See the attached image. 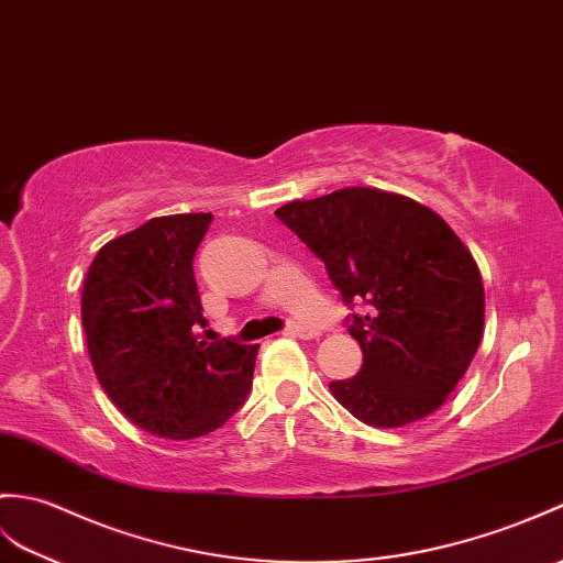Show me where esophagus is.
<instances>
[{"mask_svg": "<svg viewBox=\"0 0 563 563\" xmlns=\"http://www.w3.org/2000/svg\"><path fill=\"white\" fill-rule=\"evenodd\" d=\"M287 333H290V335H297V338H305V341H307V338H313V335H317V333H313L311 329H307V325H302V323H290V325H287Z\"/></svg>", "mask_w": 563, "mask_h": 563, "instance_id": "esophagus-1", "label": "esophagus"}]
</instances>
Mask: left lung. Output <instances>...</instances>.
<instances>
[{"label": "left lung", "mask_w": 563, "mask_h": 563, "mask_svg": "<svg viewBox=\"0 0 563 563\" xmlns=\"http://www.w3.org/2000/svg\"><path fill=\"white\" fill-rule=\"evenodd\" d=\"M352 311L362 369L331 382L335 400L374 427L422 420L449 398L485 329V287L446 222L408 196L347 187L276 211Z\"/></svg>", "instance_id": "1"}]
</instances>
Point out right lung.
<instances>
[{"instance_id":"obj_1","label":"right lung","mask_w":563,"mask_h":563,"mask_svg":"<svg viewBox=\"0 0 563 563\" xmlns=\"http://www.w3.org/2000/svg\"><path fill=\"white\" fill-rule=\"evenodd\" d=\"M211 213L151 218L96 254L81 292L86 345L110 400L143 431L196 439L238 412L258 345L199 341L194 254Z\"/></svg>"}]
</instances>
